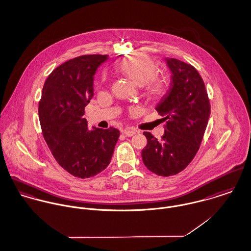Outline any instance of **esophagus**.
Returning <instances> with one entry per match:
<instances>
[{
	"instance_id": "obj_1",
	"label": "esophagus",
	"mask_w": 251,
	"mask_h": 251,
	"mask_svg": "<svg viewBox=\"0 0 251 251\" xmlns=\"http://www.w3.org/2000/svg\"><path fill=\"white\" fill-rule=\"evenodd\" d=\"M136 133H137V131H135V130H133V129H126V130L123 132V134H124L126 137H133L134 135H136Z\"/></svg>"
}]
</instances>
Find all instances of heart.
I'll use <instances>...</instances> for the list:
<instances>
[{"instance_id": "b5f03b06", "label": "heart", "mask_w": 251, "mask_h": 251, "mask_svg": "<svg viewBox=\"0 0 251 251\" xmlns=\"http://www.w3.org/2000/svg\"><path fill=\"white\" fill-rule=\"evenodd\" d=\"M115 70L133 84L142 86L144 93L153 100L166 96L169 89L167 76L156 74L158 64L154 58L145 54H134L118 60Z\"/></svg>"}]
</instances>
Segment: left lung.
Here are the masks:
<instances>
[{
	"label": "left lung",
	"mask_w": 251,
	"mask_h": 251,
	"mask_svg": "<svg viewBox=\"0 0 251 251\" xmlns=\"http://www.w3.org/2000/svg\"><path fill=\"white\" fill-rule=\"evenodd\" d=\"M167 62L172 82L156 108L167 122L165 135L158 140L144 132L147 144L141 151L144 166L164 177L178 174L194 160L211 113L208 93L198 71L176 58H167Z\"/></svg>",
	"instance_id": "obj_1"
}]
</instances>
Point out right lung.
<instances>
[{
    "mask_svg": "<svg viewBox=\"0 0 251 251\" xmlns=\"http://www.w3.org/2000/svg\"><path fill=\"white\" fill-rule=\"evenodd\" d=\"M108 55H83L48 76L38 104L42 135L57 164L71 175L89 178L109 166L119 131L87 129L84 108L93 96V76Z\"/></svg>",
    "mask_w": 251,
    "mask_h": 251,
    "instance_id": "obj_1",
    "label": "right lung"
}]
</instances>
